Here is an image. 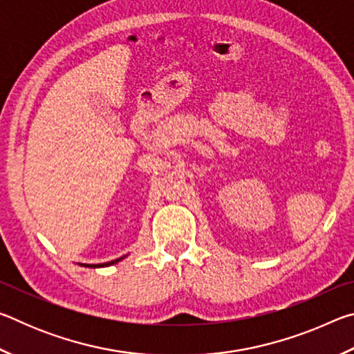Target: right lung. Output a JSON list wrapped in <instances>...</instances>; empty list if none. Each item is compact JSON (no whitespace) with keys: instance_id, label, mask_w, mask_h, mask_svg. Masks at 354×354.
I'll return each mask as SVG.
<instances>
[{"instance_id":"add662e5","label":"right lung","mask_w":354,"mask_h":354,"mask_svg":"<svg viewBox=\"0 0 354 354\" xmlns=\"http://www.w3.org/2000/svg\"><path fill=\"white\" fill-rule=\"evenodd\" d=\"M124 256H122V257H118V259H115V261H111V262H104V263H81V266H84V267H107V266H112V263H117L118 261H122Z\"/></svg>"}]
</instances>
